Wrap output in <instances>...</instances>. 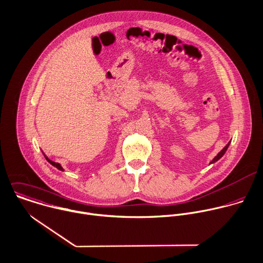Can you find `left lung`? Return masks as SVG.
<instances>
[{"label":"left lung","mask_w":263,"mask_h":263,"mask_svg":"<svg viewBox=\"0 0 263 263\" xmlns=\"http://www.w3.org/2000/svg\"><path fill=\"white\" fill-rule=\"evenodd\" d=\"M229 144H230V142H229V143H228V144H227V145H226V146H225V147H224V148H223V149H222V150H221V151H220V152H219V153H218V155H217V156H216V157H215V159H214V160H213V162H212V164H213V163H215V162H217V161H219V160H220V159H221V157H222V156H223V155H224V153H225V152H226V150H227V148H228V146H229Z\"/></svg>","instance_id":"1"}]
</instances>
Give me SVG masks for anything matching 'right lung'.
I'll use <instances>...</instances> for the list:
<instances>
[{
  "instance_id": "obj_1",
  "label": "right lung",
  "mask_w": 263,
  "mask_h": 263,
  "mask_svg": "<svg viewBox=\"0 0 263 263\" xmlns=\"http://www.w3.org/2000/svg\"><path fill=\"white\" fill-rule=\"evenodd\" d=\"M45 156V155H44ZM45 159H46V161L49 163V164H51L52 166H54V167H56L57 169H59V170H61V171H63V168L61 167V165L60 164H58V163H55V162H52V161H50L49 159H47V157L45 156Z\"/></svg>"
}]
</instances>
